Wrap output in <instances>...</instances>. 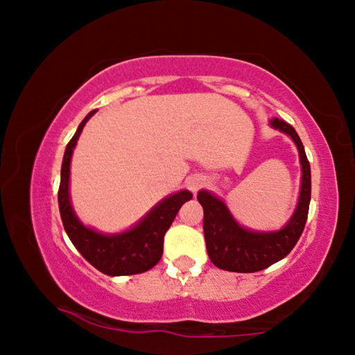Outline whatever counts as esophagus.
Wrapping results in <instances>:
<instances>
[{
	"mask_svg": "<svg viewBox=\"0 0 355 355\" xmlns=\"http://www.w3.org/2000/svg\"><path fill=\"white\" fill-rule=\"evenodd\" d=\"M204 183H205V178L202 175H191L187 178V187L189 191H193V193H198Z\"/></svg>",
	"mask_w": 355,
	"mask_h": 355,
	"instance_id": "1",
	"label": "esophagus"
}]
</instances>
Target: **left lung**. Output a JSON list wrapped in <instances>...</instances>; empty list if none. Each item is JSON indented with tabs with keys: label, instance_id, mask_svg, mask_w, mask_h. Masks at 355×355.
<instances>
[{
	"label": "left lung",
	"instance_id": "8db88e82",
	"mask_svg": "<svg viewBox=\"0 0 355 355\" xmlns=\"http://www.w3.org/2000/svg\"><path fill=\"white\" fill-rule=\"evenodd\" d=\"M270 126L288 134L299 150L302 166V184L299 204L283 229L273 232H257L235 221L227 205L215 194L202 189L198 193L204 208V235L210 261L227 272L252 273L281 261L294 248L305 229L309 200H311V168L295 129L278 118L270 120Z\"/></svg>",
	"mask_w": 355,
	"mask_h": 355
}]
</instances>
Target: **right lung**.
<instances>
[{
	"mask_svg": "<svg viewBox=\"0 0 355 355\" xmlns=\"http://www.w3.org/2000/svg\"><path fill=\"white\" fill-rule=\"evenodd\" d=\"M94 115V110L83 118L74 137L67 144L63 164H61V182L58 189V207L67 237L77 251L92 263L94 268L109 277L144 273L155 267L162 256L164 235L184 202L193 199L189 191L183 189L167 196L156 204L137 224L120 234H103L87 227L77 218L69 198V175L72 151L85 123Z\"/></svg>",
	"mask_w": 355,
	"mask_h": 355,
	"instance_id": "obj_1",
	"label": "right lung"
}]
</instances>
